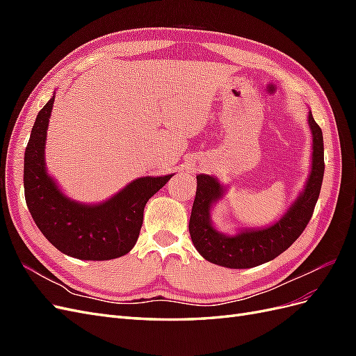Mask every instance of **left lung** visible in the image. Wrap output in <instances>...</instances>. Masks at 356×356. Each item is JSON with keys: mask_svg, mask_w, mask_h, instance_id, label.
<instances>
[{"mask_svg": "<svg viewBox=\"0 0 356 356\" xmlns=\"http://www.w3.org/2000/svg\"><path fill=\"white\" fill-rule=\"evenodd\" d=\"M312 134V166L303 191L276 222L260 229H241L225 234L212 222V209L224 199L227 187L212 177L199 174L188 230L193 245L209 263L229 268H250L273 260L286 251L303 233L314 213L324 178V138L321 127L307 114Z\"/></svg>", "mask_w": 356, "mask_h": 356, "instance_id": "left-lung-1", "label": "left lung"}]
</instances>
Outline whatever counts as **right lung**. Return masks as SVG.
I'll list each match as a JSON object with an SVG mask.
<instances>
[{"mask_svg":"<svg viewBox=\"0 0 356 356\" xmlns=\"http://www.w3.org/2000/svg\"><path fill=\"white\" fill-rule=\"evenodd\" d=\"M55 93L38 113L25 149L24 187L28 209L44 238L62 254L105 261L127 254L141 232L148 199L174 177H143L99 203L68 197L46 168V139Z\"/></svg>","mask_w":356,"mask_h":356,"instance_id":"1","label":"right lung"}]
</instances>
